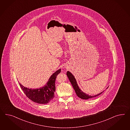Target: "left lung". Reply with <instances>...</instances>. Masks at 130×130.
<instances>
[{
    "instance_id": "left-lung-1",
    "label": "left lung",
    "mask_w": 130,
    "mask_h": 130,
    "mask_svg": "<svg viewBox=\"0 0 130 130\" xmlns=\"http://www.w3.org/2000/svg\"><path fill=\"white\" fill-rule=\"evenodd\" d=\"M67 75L68 78L69 79V80H70V82L71 83V84H72V86H73L74 90H75L76 94L80 98L84 99V100H87V99H89L97 97L99 95L101 94L102 92H103V91H102L101 93L96 95H94V96H91V95H89L87 94L86 93L83 92V91L80 90V89L79 88V86L77 84V83L76 82V80L75 79L74 77L73 76V75L70 72L67 71Z\"/></svg>"
}]
</instances>
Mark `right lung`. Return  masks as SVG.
<instances>
[{
  "label": "right lung",
  "mask_w": 130,
  "mask_h": 130,
  "mask_svg": "<svg viewBox=\"0 0 130 130\" xmlns=\"http://www.w3.org/2000/svg\"><path fill=\"white\" fill-rule=\"evenodd\" d=\"M60 72V69L56 71L50 77L46 86L41 88L31 89L23 86L20 83L19 84L28 98L34 102L40 104H47L55 97V80L57 76Z\"/></svg>",
  "instance_id": "add662e5"
}]
</instances>
